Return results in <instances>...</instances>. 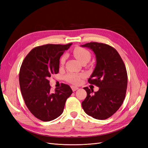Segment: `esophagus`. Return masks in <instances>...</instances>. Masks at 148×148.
<instances>
[{
    "mask_svg": "<svg viewBox=\"0 0 148 148\" xmlns=\"http://www.w3.org/2000/svg\"><path fill=\"white\" fill-rule=\"evenodd\" d=\"M71 89H72L73 91H77V89H78V87L74 86H71Z\"/></svg>",
    "mask_w": 148,
    "mask_h": 148,
    "instance_id": "34e87169",
    "label": "esophagus"
}]
</instances>
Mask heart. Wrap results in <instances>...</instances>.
Returning <instances> with one entry per match:
<instances>
[{"mask_svg": "<svg viewBox=\"0 0 148 148\" xmlns=\"http://www.w3.org/2000/svg\"><path fill=\"white\" fill-rule=\"evenodd\" d=\"M73 55L77 59L82 63L83 62H89L91 59V55L86 49L82 47H75L73 49ZM66 59V56L64 55L61 57L60 60V64L61 65H64L65 63V60ZM83 77V74H78L75 73H70L65 76V79L67 82L73 84H78L81 82V78Z\"/></svg>", "mask_w": 148, "mask_h": 148, "instance_id": "b5f03b06", "label": "heart"}]
</instances>
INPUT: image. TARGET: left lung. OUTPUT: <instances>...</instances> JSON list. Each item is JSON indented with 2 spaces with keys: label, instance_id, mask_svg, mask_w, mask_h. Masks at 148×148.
<instances>
[{
  "label": "left lung",
  "instance_id": "obj_1",
  "mask_svg": "<svg viewBox=\"0 0 148 148\" xmlns=\"http://www.w3.org/2000/svg\"><path fill=\"white\" fill-rule=\"evenodd\" d=\"M82 47L89 48L95 53L96 65L88 82L99 88L97 92L83 88L87 96L82 107L93 118L107 119L118 110L124 101L128 82L126 67L118 52L109 45L92 42Z\"/></svg>",
  "mask_w": 148,
  "mask_h": 148
}]
</instances>
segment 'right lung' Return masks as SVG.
Returning <instances> with one entry per match:
<instances>
[{
    "label": "right lung",
    "instance_id": "obj_1",
    "mask_svg": "<svg viewBox=\"0 0 148 148\" xmlns=\"http://www.w3.org/2000/svg\"><path fill=\"white\" fill-rule=\"evenodd\" d=\"M72 43L36 47L26 56L20 70V86L25 104L34 117L44 122L62 114L65 102L73 91L68 84L52 92L49 78L59 71L60 58Z\"/></svg>",
    "mask_w": 148,
    "mask_h": 148
}]
</instances>
